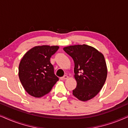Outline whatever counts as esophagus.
Segmentation results:
<instances>
[{"label": "esophagus", "mask_w": 128, "mask_h": 128, "mask_svg": "<svg viewBox=\"0 0 128 128\" xmlns=\"http://www.w3.org/2000/svg\"><path fill=\"white\" fill-rule=\"evenodd\" d=\"M68 78V76H67V75H65V76H63V77H61L60 79H61V80H66V79H67Z\"/></svg>", "instance_id": "34e87169"}]
</instances>
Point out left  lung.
<instances>
[{
  "mask_svg": "<svg viewBox=\"0 0 128 128\" xmlns=\"http://www.w3.org/2000/svg\"><path fill=\"white\" fill-rule=\"evenodd\" d=\"M64 51L74 62V78L77 86L72 94L86 102L98 93L106 82L108 74L104 56L93 46L86 44L66 46Z\"/></svg>",
  "mask_w": 128,
  "mask_h": 128,
  "instance_id": "obj_1",
  "label": "left lung"
}]
</instances>
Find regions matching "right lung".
I'll use <instances>...</instances> for the list:
<instances>
[{"label":"right lung","instance_id":"right-lung-1","mask_svg":"<svg viewBox=\"0 0 128 128\" xmlns=\"http://www.w3.org/2000/svg\"><path fill=\"white\" fill-rule=\"evenodd\" d=\"M58 46H35L27 51L19 65L18 75L24 89L30 96L41 98L59 80L54 74L50 58Z\"/></svg>","mask_w":128,"mask_h":128}]
</instances>
